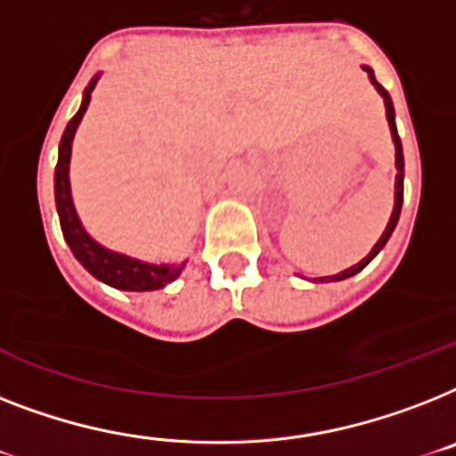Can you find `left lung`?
Here are the masks:
<instances>
[{
  "label": "left lung",
  "mask_w": 456,
  "mask_h": 456,
  "mask_svg": "<svg viewBox=\"0 0 456 456\" xmlns=\"http://www.w3.org/2000/svg\"><path fill=\"white\" fill-rule=\"evenodd\" d=\"M362 69L368 72V79L370 84L377 88V94L382 95L384 98V107H387V121H388V128H391V138H394V147H395V187H394V210H391V217H388L387 222V229L382 232V236H379V240H377L375 246H372V250H370L365 257H362L358 265L349 266V269H344V272L335 273V276H321L318 281H325V283H332V281H344V279H351V276H356L358 272H362L365 266L370 265V262L375 260L377 255H379V250H382L384 246H387V240L391 239V234H394L395 224H398V217H401V208H403V177H405V161H403V144H401V138H398V128H395V112H394V102H391V95H388L387 88L379 84V81L375 79V72H372V68H368V65H362Z\"/></svg>",
  "instance_id": "8db88e82"
}]
</instances>
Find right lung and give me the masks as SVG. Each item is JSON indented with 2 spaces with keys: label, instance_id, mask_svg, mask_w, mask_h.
<instances>
[{
  "label": "right lung",
  "instance_id": "right-lung-1",
  "mask_svg": "<svg viewBox=\"0 0 456 456\" xmlns=\"http://www.w3.org/2000/svg\"><path fill=\"white\" fill-rule=\"evenodd\" d=\"M100 74H95L91 84L84 91L81 98L79 112L74 114L69 119L68 128L62 133L61 147H58V164H55V208H58V217H61V229L62 236L68 240L69 250L79 260V265L86 269L91 276L98 281L107 283V286L117 288V290H128V292H147V290H159V288L168 286L173 281L183 273L187 262L180 265H154V262H144L131 255L117 253L110 250L102 243L88 234L84 224L79 220V213L74 208L72 201V187H69V159H72V142L74 133L79 128L81 119L88 110L91 102V94H94L95 84H98Z\"/></svg>",
  "mask_w": 456,
  "mask_h": 456
}]
</instances>
